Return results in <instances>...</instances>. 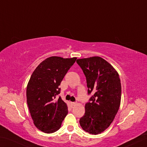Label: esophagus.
I'll return each mask as SVG.
<instances>
[{
    "label": "esophagus",
    "instance_id": "obj_1",
    "mask_svg": "<svg viewBox=\"0 0 147 147\" xmlns=\"http://www.w3.org/2000/svg\"><path fill=\"white\" fill-rule=\"evenodd\" d=\"M70 104H71V106H76V105H77V103H76V102H71Z\"/></svg>",
    "mask_w": 147,
    "mask_h": 147
}]
</instances>
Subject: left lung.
<instances>
[{"instance_id":"1","label":"left lung","mask_w":147,"mask_h":147,"mask_svg":"<svg viewBox=\"0 0 147 147\" xmlns=\"http://www.w3.org/2000/svg\"><path fill=\"white\" fill-rule=\"evenodd\" d=\"M77 63L86 76L90 102L85 105V113L79 120L81 128L97 135L109 128L119 109L121 84L117 71L98 56L79 59Z\"/></svg>"}]
</instances>
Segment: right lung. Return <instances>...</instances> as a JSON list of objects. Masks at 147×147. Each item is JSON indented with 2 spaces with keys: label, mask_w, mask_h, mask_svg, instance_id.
Returning <instances> with one entry per match:
<instances>
[{
  "label": "right lung",
  "mask_w": 147,
  "mask_h": 147,
  "mask_svg": "<svg viewBox=\"0 0 147 147\" xmlns=\"http://www.w3.org/2000/svg\"><path fill=\"white\" fill-rule=\"evenodd\" d=\"M77 57L52 56L35 69L26 88L27 104L33 123L47 134L56 132L68 114V107L61 97L59 85Z\"/></svg>",
  "instance_id": "1"
}]
</instances>
